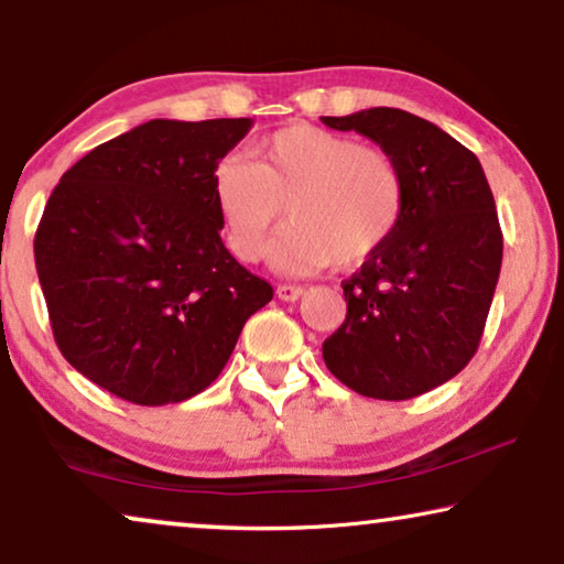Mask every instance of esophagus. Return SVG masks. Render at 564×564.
<instances>
[{"mask_svg": "<svg viewBox=\"0 0 564 564\" xmlns=\"http://www.w3.org/2000/svg\"><path fill=\"white\" fill-rule=\"evenodd\" d=\"M305 295V288H300V284H280L276 288V297L284 300V303H295Z\"/></svg>", "mask_w": 564, "mask_h": 564, "instance_id": "34e87169", "label": "esophagus"}]
</instances>
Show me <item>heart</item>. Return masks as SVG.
Returning a JSON list of instances; mask_svg holds the SVG:
<instances>
[{
  "label": "heart",
  "mask_w": 564,
  "mask_h": 564,
  "mask_svg": "<svg viewBox=\"0 0 564 564\" xmlns=\"http://www.w3.org/2000/svg\"><path fill=\"white\" fill-rule=\"evenodd\" d=\"M253 156H226L213 172V195L236 259L264 257L284 210L292 226L272 261L288 274L361 267L403 220V169L388 151L357 138L295 122L267 135Z\"/></svg>",
  "instance_id": "1"
}]
</instances>
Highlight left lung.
Here are the masks:
<instances>
[{"label":"left lung","instance_id":"obj_1","mask_svg":"<svg viewBox=\"0 0 564 564\" xmlns=\"http://www.w3.org/2000/svg\"><path fill=\"white\" fill-rule=\"evenodd\" d=\"M321 120L388 151L408 187L395 236L341 282L346 321L323 341V359L359 395H423L480 346L503 261L490 184L473 151L419 115L372 107Z\"/></svg>","mask_w":564,"mask_h":564}]
</instances>
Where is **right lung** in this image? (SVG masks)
Here are the masks:
<instances>
[{"label": "right lung", "instance_id": "1", "mask_svg": "<svg viewBox=\"0 0 564 564\" xmlns=\"http://www.w3.org/2000/svg\"><path fill=\"white\" fill-rule=\"evenodd\" d=\"M249 118L149 120L61 176L35 269L61 354L135 405L182 403L223 372L243 323L272 300L220 241V159Z\"/></svg>", "mask_w": 564, "mask_h": 564}]
</instances>
